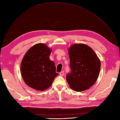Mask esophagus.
<instances>
[{"label": "esophagus", "mask_w": 120, "mask_h": 120, "mask_svg": "<svg viewBox=\"0 0 120 120\" xmlns=\"http://www.w3.org/2000/svg\"><path fill=\"white\" fill-rule=\"evenodd\" d=\"M59 74H60V76H63V75H64V71H61V72Z\"/></svg>", "instance_id": "esophagus-1"}]
</instances>
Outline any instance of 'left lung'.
<instances>
[{"instance_id": "left-lung-1", "label": "left lung", "mask_w": 120, "mask_h": 120, "mask_svg": "<svg viewBox=\"0 0 120 120\" xmlns=\"http://www.w3.org/2000/svg\"><path fill=\"white\" fill-rule=\"evenodd\" d=\"M71 72L66 79L70 87L75 91L88 90L99 76L101 63L95 52L84 44H74L68 48Z\"/></svg>"}]
</instances>
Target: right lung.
I'll return each mask as SVG.
<instances>
[{"mask_svg":"<svg viewBox=\"0 0 120 120\" xmlns=\"http://www.w3.org/2000/svg\"><path fill=\"white\" fill-rule=\"evenodd\" d=\"M51 48L38 43L30 47L23 57L21 74L26 85L35 90L44 91L52 85L58 74L55 63L50 60Z\"/></svg>","mask_w":120,"mask_h":120,"instance_id":"obj_1","label":"right lung"}]
</instances>
